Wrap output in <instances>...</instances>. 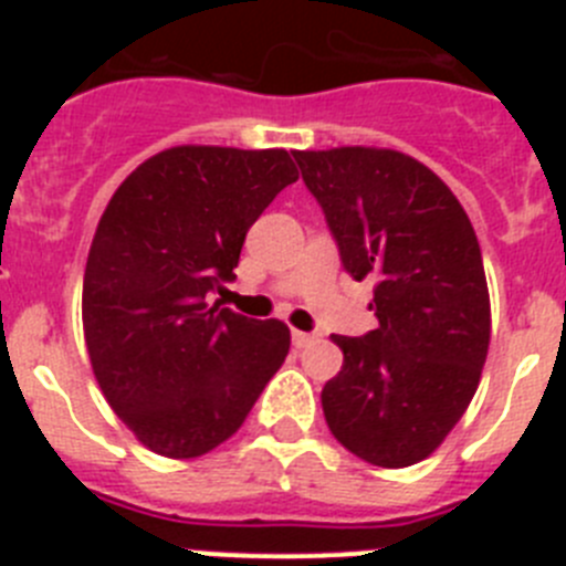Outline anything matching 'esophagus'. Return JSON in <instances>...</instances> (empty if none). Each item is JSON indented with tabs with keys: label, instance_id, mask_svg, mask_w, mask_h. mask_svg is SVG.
Instances as JSON below:
<instances>
[{
	"label": "esophagus",
	"instance_id": "1",
	"mask_svg": "<svg viewBox=\"0 0 566 566\" xmlns=\"http://www.w3.org/2000/svg\"><path fill=\"white\" fill-rule=\"evenodd\" d=\"M317 339H319L317 332H300V328H294L292 332V343L297 345V348H306V345L317 343Z\"/></svg>",
	"mask_w": 566,
	"mask_h": 566
}]
</instances>
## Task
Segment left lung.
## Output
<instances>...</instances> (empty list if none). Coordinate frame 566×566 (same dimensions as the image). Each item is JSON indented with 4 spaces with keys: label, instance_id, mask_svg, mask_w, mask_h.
<instances>
[{
    "label": "left lung",
    "instance_id": "1",
    "mask_svg": "<svg viewBox=\"0 0 566 566\" xmlns=\"http://www.w3.org/2000/svg\"><path fill=\"white\" fill-rule=\"evenodd\" d=\"M343 266L374 280L379 326L334 334L343 368L319 399L345 451L377 468L431 457L468 411L490 345V294L468 212L399 149H294Z\"/></svg>",
    "mask_w": 566,
    "mask_h": 566
}]
</instances>
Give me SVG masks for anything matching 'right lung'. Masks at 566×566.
I'll list each match as a JSON object with an SVG mask.
<instances>
[{
    "label": "right lung",
    "instance_id": "obj_1",
    "mask_svg": "<svg viewBox=\"0 0 566 566\" xmlns=\"http://www.w3.org/2000/svg\"><path fill=\"white\" fill-rule=\"evenodd\" d=\"M297 178L286 149L181 144L109 198L84 269V343L115 417L158 457L227 442L286 359V323L209 292L234 277L249 227Z\"/></svg>",
    "mask_w": 566,
    "mask_h": 566
}]
</instances>
